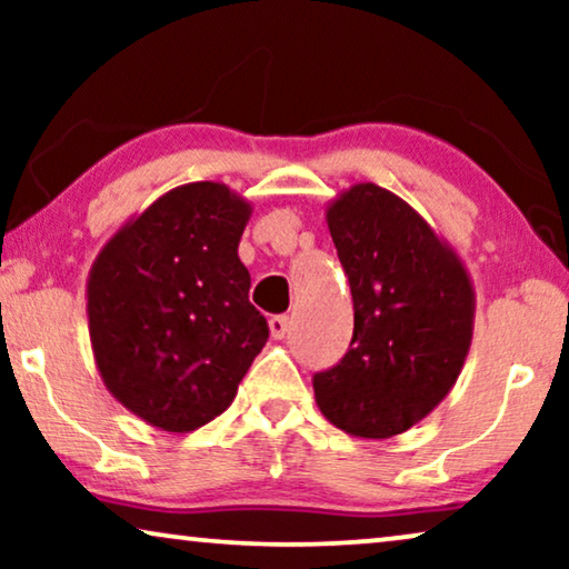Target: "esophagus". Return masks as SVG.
<instances>
[{"instance_id": "esophagus-1", "label": "esophagus", "mask_w": 569, "mask_h": 569, "mask_svg": "<svg viewBox=\"0 0 569 569\" xmlns=\"http://www.w3.org/2000/svg\"><path fill=\"white\" fill-rule=\"evenodd\" d=\"M269 331H271V339H284L287 331H290V318H287V316H271L269 318Z\"/></svg>"}]
</instances>
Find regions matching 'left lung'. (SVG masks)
<instances>
[{"label":"left lung","mask_w":569,"mask_h":569,"mask_svg":"<svg viewBox=\"0 0 569 569\" xmlns=\"http://www.w3.org/2000/svg\"><path fill=\"white\" fill-rule=\"evenodd\" d=\"M352 290L355 333L313 391L333 427L365 440L407 432L461 376L473 339L471 274L446 238L393 191L355 183L326 207Z\"/></svg>","instance_id":"1"}]
</instances>
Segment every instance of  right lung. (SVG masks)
I'll list each match as a JSON object with an SVG mask.
<instances>
[{
	"mask_svg": "<svg viewBox=\"0 0 569 569\" xmlns=\"http://www.w3.org/2000/svg\"><path fill=\"white\" fill-rule=\"evenodd\" d=\"M251 201L224 183H183L121 224L88 277L96 368L119 403L166 432L230 407L269 339L248 300L238 243Z\"/></svg>",
	"mask_w": 569,
	"mask_h": 569,
	"instance_id": "1",
	"label": "right lung"
}]
</instances>
